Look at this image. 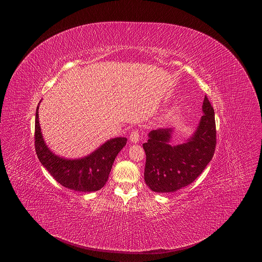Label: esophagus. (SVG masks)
<instances>
[{
	"instance_id": "34e87169",
	"label": "esophagus",
	"mask_w": 262,
	"mask_h": 262,
	"mask_svg": "<svg viewBox=\"0 0 262 262\" xmlns=\"http://www.w3.org/2000/svg\"><path fill=\"white\" fill-rule=\"evenodd\" d=\"M129 140H130L132 143H135V144L139 143V141H140V134H139V132L137 129H134L132 132V134L129 136Z\"/></svg>"
}]
</instances>
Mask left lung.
<instances>
[{
    "label": "left lung",
    "mask_w": 262,
    "mask_h": 262,
    "mask_svg": "<svg viewBox=\"0 0 262 262\" xmlns=\"http://www.w3.org/2000/svg\"><path fill=\"white\" fill-rule=\"evenodd\" d=\"M203 115L193 135L182 144L172 145L173 128L148 134L143 144L146 154L144 179L151 191L173 193L191 184L211 161L215 140L214 111L205 96Z\"/></svg>",
    "instance_id": "8db88e82"
}]
</instances>
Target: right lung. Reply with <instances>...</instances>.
<instances>
[{
  "label": "right lung",
  "mask_w": 262,
  "mask_h": 262,
  "mask_svg": "<svg viewBox=\"0 0 262 262\" xmlns=\"http://www.w3.org/2000/svg\"><path fill=\"white\" fill-rule=\"evenodd\" d=\"M38 110L39 104L35 115V150L42 166L55 180L69 190L83 193L99 191L107 181L112 166L126 145L127 139L124 137L110 139L86 157L66 159L55 155L45 142Z\"/></svg>",
  "instance_id": "1"
}]
</instances>
